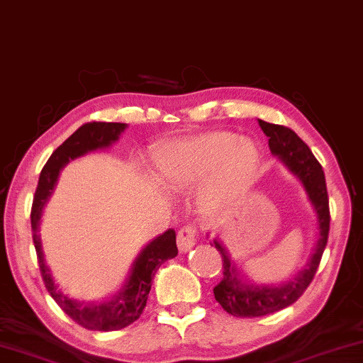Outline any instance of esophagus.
Returning <instances> with one entry per match:
<instances>
[{"mask_svg": "<svg viewBox=\"0 0 363 363\" xmlns=\"http://www.w3.org/2000/svg\"><path fill=\"white\" fill-rule=\"evenodd\" d=\"M177 242H178V249L182 252H188L196 242V229L193 225H185L178 230L177 235Z\"/></svg>", "mask_w": 363, "mask_h": 363, "instance_id": "esophagus-1", "label": "esophagus"}]
</instances>
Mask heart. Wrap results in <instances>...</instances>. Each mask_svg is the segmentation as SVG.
Wrapping results in <instances>:
<instances>
[{
  "label": "heart",
  "mask_w": 363,
  "mask_h": 363,
  "mask_svg": "<svg viewBox=\"0 0 363 363\" xmlns=\"http://www.w3.org/2000/svg\"><path fill=\"white\" fill-rule=\"evenodd\" d=\"M259 165V147L224 130L167 145L155 159L160 180L172 190H190L204 182L199 204L208 213L240 201L254 185Z\"/></svg>",
  "instance_id": "obj_1"
}]
</instances>
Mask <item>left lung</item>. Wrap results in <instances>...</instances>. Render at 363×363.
I'll list each match as a JSON object with an SVG mask.
<instances>
[{"mask_svg":"<svg viewBox=\"0 0 363 363\" xmlns=\"http://www.w3.org/2000/svg\"><path fill=\"white\" fill-rule=\"evenodd\" d=\"M259 125L269 138L272 154L301 182L303 190L316 214L318 239L306 265L291 280L280 285H260L244 280V275H240L223 240L219 239V235L214 238L211 245L216 247L223 257V278L214 286V298L224 308V311L235 318L265 316L295 303L313 281L329 235V199L323 167L319 165L309 147L291 129L265 123L262 119H259Z\"/></svg>","mask_w":363,"mask_h":363,"instance_id":"obj_1","label":"left lung"}]
</instances>
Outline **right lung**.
I'll list each match as a JSON object with an SVG mask.
<instances>
[{"instance_id":"obj_1","label":"right lung","mask_w":363,"mask_h":363,"mask_svg":"<svg viewBox=\"0 0 363 363\" xmlns=\"http://www.w3.org/2000/svg\"><path fill=\"white\" fill-rule=\"evenodd\" d=\"M128 124L124 123H88L78 128L64 144L57 147L50 159L47 160L40 172L38 190L34 194L33 209H30V225H33L34 247L38 252V260L45 283L47 291L55 299L67 316H70L77 324L90 330H118L128 328L138 321L143 314L149 291L152 286V277L165 260L177 257V234L173 229L165 230L150 240L130 265L129 275L125 278L123 288L109 299L104 301H80L72 298L55 283L49 265L45 264V255L42 250V240L39 234L42 209L49 201L50 194L59 180V175L70 160L86 155L88 152L103 150L118 143L121 133Z\"/></svg>"}]
</instances>
